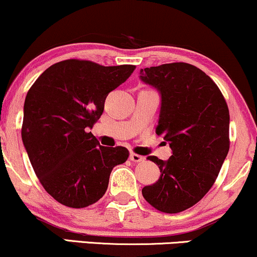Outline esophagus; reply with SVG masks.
<instances>
[{"label": "esophagus", "mask_w": 257, "mask_h": 257, "mask_svg": "<svg viewBox=\"0 0 257 257\" xmlns=\"http://www.w3.org/2000/svg\"><path fill=\"white\" fill-rule=\"evenodd\" d=\"M129 159L132 160V162L134 163H141L145 160V157L140 156V154H137V153H131V156H129Z\"/></svg>", "instance_id": "1"}]
</instances>
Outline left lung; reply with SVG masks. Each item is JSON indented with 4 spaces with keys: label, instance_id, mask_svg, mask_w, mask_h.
<instances>
[{
    "label": "left lung",
    "instance_id": "obj_1",
    "mask_svg": "<svg viewBox=\"0 0 257 257\" xmlns=\"http://www.w3.org/2000/svg\"><path fill=\"white\" fill-rule=\"evenodd\" d=\"M140 79L159 92L162 103L156 133L172 150L166 162L147 157L162 175L142 189V195L160 212H183L208 193L226 158L227 104L214 81L189 63L145 68Z\"/></svg>",
    "mask_w": 257,
    "mask_h": 257
}]
</instances>
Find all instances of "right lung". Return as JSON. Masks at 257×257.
I'll use <instances>...</instances> for the list:
<instances>
[{
  "mask_svg": "<svg viewBox=\"0 0 257 257\" xmlns=\"http://www.w3.org/2000/svg\"><path fill=\"white\" fill-rule=\"evenodd\" d=\"M135 66L104 67L66 60L49 67L27 92L21 138L37 177L55 200L83 208L101 199L124 147H104L88 129L100 118L111 91Z\"/></svg>",
  "mask_w": 257,
  "mask_h": 257,
  "instance_id": "obj_1",
  "label": "right lung"
}]
</instances>
